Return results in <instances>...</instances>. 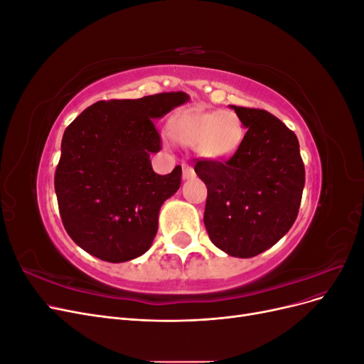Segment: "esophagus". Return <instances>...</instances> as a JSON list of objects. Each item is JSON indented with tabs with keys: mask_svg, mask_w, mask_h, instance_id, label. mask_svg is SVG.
Returning <instances> with one entry per match:
<instances>
[{
	"mask_svg": "<svg viewBox=\"0 0 364 364\" xmlns=\"http://www.w3.org/2000/svg\"><path fill=\"white\" fill-rule=\"evenodd\" d=\"M194 176H196V173H194L191 165L183 164V174H182V178H183V179H191V178H194Z\"/></svg>",
	"mask_w": 364,
	"mask_h": 364,
	"instance_id": "obj_1",
	"label": "esophagus"
}]
</instances>
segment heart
Wrapping results in <instances>:
<instances>
[{
	"mask_svg": "<svg viewBox=\"0 0 364 364\" xmlns=\"http://www.w3.org/2000/svg\"><path fill=\"white\" fill-rule=\"evenodd\" d=\"M170 134L183 146H197L203 156L222 161L238 150L245 129L237 114L230 111H186L173 117Z\"/></svg>",
	"mask_w": 364,
	"mask_h": 364,
	"instance_id": "b5f03b06",
	"label": "heart"
}]
</instances>
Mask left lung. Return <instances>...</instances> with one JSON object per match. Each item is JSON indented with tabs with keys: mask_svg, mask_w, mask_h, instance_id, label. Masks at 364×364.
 I'll return each mask as SVG.
<instances>
[{
	"mask_svg": "<svg viewBox=\"0 0 364 364\" xmlns=\"http://www.w3.org/2000/svg\"><path fill=\"white\" fill-rule=\"evenodd\" d=\"M230 107L247 127L238 150L226 161H197L194 171L208 188L209 238L230 257L252 258L293 226L305 168L299 141L281 119L262 109Z\"/></svg>",
	"mask_w": 364,
	"mask_h": 364,
	"instance_id": "1",
	"label": "left lung"
}]
</instances>
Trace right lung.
I'll use <instances>...</instances> for the list:
<instances>
[{"mask_svg": "<svg viewBox=\"0 0 364 364\" xmlns=\"http://www.w3.org/2000/svg\"><path fill=\"white\" fill-rule=\"evenodd\" d=\"M188 100L162 92L97 102L65 129L54 190L62 223L85 252L124 262L150 249L159 209L182 176L179 165L165 176L153 171L150 156L161 150L153 119Z\"/></svg>", "mask_w": 364, "mask_h": 364, "instance_id": "1", "label": "right lung"}]
</instances>
